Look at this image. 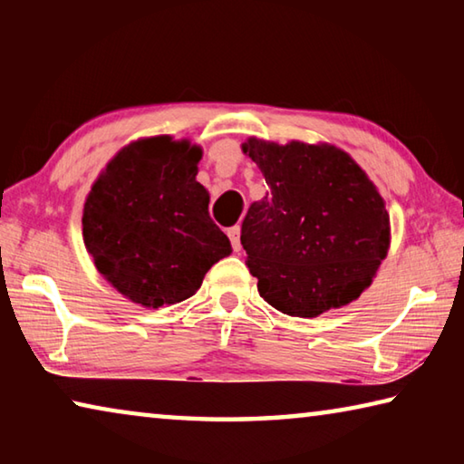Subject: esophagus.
I'll list each match as a JSON object with an SVG mask.
<instances>
[{
	"label": "esophagus",
	"instance_id": "34e87169",
	"mask_svg": "<svg viewBox=\"0 0 464 464\" xmlns=\"http://www.w3.org/2000/svg\"><path fill=\"white\" fill-rule=\"evenodd\" d=\"M227 235H229V239H231V246H233V249L235 251H241V241H239V235H241V227L239 225H235V227H231L229 231H227Z\"/></svg>",
	"mask_w": 464,
	"mask_h": 464
}]
</instances>
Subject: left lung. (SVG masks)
I'll use <instances>...</instances> for the list:
<instances>
[{
	"mask_svg": "<svg viewBox=\"0 0 464 464\" xmlns=\"http://www.w3.org/2000/svg\"><path fill=\"white\" fill-rule=\"evenodd\" d=\"M268 192L241 223L247 268L266 303L311 319L364 293L387 257L391 221L366 171L329 143L249 137Z\"/></svg>",
	"mask_w": 464,
	"mask_h": 464,
	"instance_id": "8db88e82",
	"label": "left lung"
}]
</instances>
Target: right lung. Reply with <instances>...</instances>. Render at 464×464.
<instances>
[{"label":"right lung","mask_w":464,"mask_h":464,"mask_svg":"<svg viewBox=\"0 0 464 464\" xmlns=\"http://www.w3.org/2000/svg\"><path fill=\"white\" fill-rule=\"evenodd\" d=\"M200 145L169 135L124 145L83 204V243L96 270L130 303L176 304L231 254L208 217L210 194L196 182Z\"/></svg>","instance_id":"1"}]
</instances>
